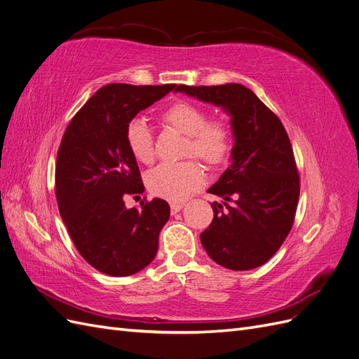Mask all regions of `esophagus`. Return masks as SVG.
Instances as JSON below:
<instances>
[{
	"instance_id": "34e87169",
	"label": "esophagus",
	"mask_w": 359,
	"mask_h": 359,
	"mask_svg": "<svg viewBox=\"0 0 359 359\" xmlns=\"http://www.w3.org/2000/svg\"><path fill=\"white\" fill-rule=\"evenodd\" d=\"M184 206H186V203H184V202H172L170 203V211H172V214H177L184 208Z\"/></svg>"
}]
</instances>
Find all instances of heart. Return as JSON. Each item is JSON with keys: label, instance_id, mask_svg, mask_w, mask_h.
Wrapping results in <instances>:
<instances>
[{"label": "heart", "instance_id": "1", "mask_svg": "<svg viewBox=\"0 0 359 359\" xmlns=\"http://www.w3.org/2000/svg\"><path fill=\"white\" fill-rule=\"evenodd\" d=\"M160 118L166 127L189 137L184 149L186 157H196L208 168L220 166L229 157L232 149L229 126L220 118L208 119V112L202 106L184 100L175 102L161 112ZM126 144L139 163L151 165L154 161V135L142 119L135 118L126 126ZM202 184L201 166L194 161L165 163L149 172L147 178L148 190L170 202L187 199Z\"/></svg>", "mask_w": 359, "mask_h": 359}]
</instances>
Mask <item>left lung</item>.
Returning a JSON list of instances; mask_svg holds the SVG:
<instances>
[{
  "instance_id": "8db88e82",
  "label": "left lung",
  "mask_w": 359,
  "mask_h": 359,
  "mask_svg": "<svg viewBox=\"0 0 359 359\" xmlns=\"http://www.w3.org/2000/svg\"><path fill=\"white\" fill-rule=\"evenodd\" d=\"M175 91L223 107L235 137L231 166L208 190L224 199L227 211L211 205L214 219L201 233L203 248L227 269L264 265L289 235L299 198V173L283 124L241 83L178 85Z\"/></svg>"
}]
</instances>
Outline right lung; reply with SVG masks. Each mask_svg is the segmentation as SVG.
<instances>
[{"label": "right lung", "mask_w": 359, "mask_h": 359, "mask_svg": "<svg viewBox=\"0 0 359 359\" xmlns=\"http://www.w3.org/2000/svg\"><path fill=\"white\" fill-rule=\"evenodd\" d=\"M177 85L109 83L97 91L64 132L55 166L61 219L81 256L112 277L139 273L153 262L170 215L163 199L127 208L126 196L144 193L126 126Z\"/></svg>", "instance_id": "add662e5"}]
</instances>
